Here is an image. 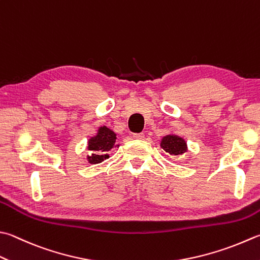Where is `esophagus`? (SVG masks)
Returning <instances> with one entry per match:
<instances>
[{
  "label": "esophagus",
  "mask_w": 260,
  "mask_h": 260,
  "mask_svg": "<svg viewBox=\"0 0 260 260\" xmlns=\"http://www.w3.org/2000/svg\"><path fill=\"white\" fill-rule=\"evenodd\" d=\"M134 138L135 139H144L145 134H143V132H141V134H134Z\"/></svg>",
  "instance_id": "obj_1"
}]
</instances>
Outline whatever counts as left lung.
Segmentation results:
<instances>
[{"label":"left lung","mask_w":260,"mask_h":260,"mask_svg":"<svg viewBox=\"0 0 260 260\" xmlns=\"http://www.w3.org/2000/svg\"><path fill=\"white\" fill-rule=\"evenodd\" d=\"M160 147L163 148L166 153L171 155H182L187 151V143L184 139L181 138L179 136L175 135H168L163 137L160 141Z\"/></svg>","instance_id":"obj_1"}]
</instances>
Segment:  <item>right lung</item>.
Returning a JSON list of instances; mask_svg holds the SVG:
<instances>
[{
	"instance_id": "obj_1",
	"label": "right lung",
	"mask_w": 260,
	"mask_h": 260,
	"mask_svg": "<svg viewBox=\"0 0 260 260\" xmlns=\"http://www.w3.org/2000/svg\"><path fill=\"white\" fill-rule=\"evenodd\" d=\"M116 135L107 126H101L97 130V135L91 137L88 140V150H90L89 155H88V161L90 164H99L102 163L103 160L109 158L110 156L106 151L111 150L115 145Z\"/></svg>"
}]
</instances>
